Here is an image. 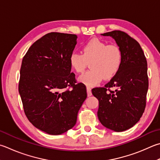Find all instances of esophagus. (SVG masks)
Masks as SVG:
<instances>
[{"instance_id":"34e87169","label":"esophagus","mask_w":160,"mask_h":160,"mask_svg":"<svg viewBox=\"0 0 160 160\" xmlns=\"http://www.w3.org/2000/svg\"><path fill=\"white\" fill-rule=\"evenodd\" d=\"M87 92H88V97H90V96H92V89L91 88H89V87H87Z\"/></svg>"}]
</instances>
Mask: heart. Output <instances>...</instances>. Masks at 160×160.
<instances>
[{"mask_svg":"<svg viewBox=\"0 0 160 160\" xmlns=\"http://www.w3.org/2000/svg\"><path fill=\"white\" fill-rule=\"evenodd\" d=\"M122 50L115 45H108L98 38H93L85 42L82 53L72 52L69 62L73 70L80 73L85 71L90 62V70L81 75L79 80L88 86H94L103 78H112L120 70L122 63Z\"/></svg>","mask_w":160,"mask_h":160,"instance_id":"b5f03b06","label":"heart"}]
</instances>
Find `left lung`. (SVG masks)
Listing matches in <instances>:
<instances>
[{
  "mask_svg": "<svg viewBox=\"0 0 160 160\" xmlns=\"http://www.w3.org/2000/svg\"><path fill=\"white\" fill-rule=\"evenodd\" d=\"M115 40L122 52L120 70L104 88L92 89L98 100V118L103 125L115 132H123L138 122L144 112L148 89V64L141 45L121 31L101 34ZM115 88L112 91L110 88Z\"/></svg>",
  "mask_w": 160,
  "mask_h": 160,
  "instance_id": "obj_1",
  "label": "left lung"
}]
</instances>
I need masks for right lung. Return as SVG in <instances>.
Here are the masks:
<instances>
[{
    "label": "right lung",
    "instance_id": "obj_1",
    "mask_svg": "<svg viewBox=\"0 0 160 160\" xmlns=\"http://www.w3.org/2000/svg\"><path fill=\"white\" fill-rule=\"evenodd\" d=\"M77 38L57 32L46 34L31 46L22 62L19 92L25 115L34 127L51 135L75 126L88 96L85 85L76 83L71 72L69 57Z\"/></svg>",
    "mask_w": 160,
    "mask_h": 160
}]
</instances>
